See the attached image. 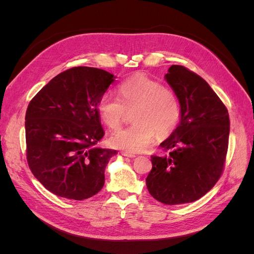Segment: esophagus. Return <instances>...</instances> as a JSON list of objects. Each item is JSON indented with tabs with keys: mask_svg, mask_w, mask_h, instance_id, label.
<instances>
[{
	"mask_svg": "<svg viewBox=\"0 0 254 254\" xmlns=\"http://www.w3.org/2000/svg\"><path fill=\"white\" fill-rule=\"evenodd\" d=\"M122 155L124 157H127V158H135V155H132V153H129V152H126V151H123Z\"/></svg>",
	"mask_w": 254,
	"mask_h": 254,
	"instance_id": "1",
	"label": "esophagus"
}]
</instances>
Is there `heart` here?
<instances>
[{
    "instance_id": "heart-1",
    "label": "heart",
    "mask_w": 254,
    "mask_h": 254,
    "mask_svg": "<svg viewBox=\"0 0 254 254\" xmlns=\"http://www.w3.org/2000/svg\"><path fill=\"white\" fill-rule=\"evenodd\" d=\"M118 97L109 93L101 96L97 111L104 124L117 130L123 124L126 111H132L133 125L110 137L112 147L126 152L144 151L158 139H165L178 126L181 105L178 96L163 83L139 74L123 81Z\"/></svg>"
}]
</instances>
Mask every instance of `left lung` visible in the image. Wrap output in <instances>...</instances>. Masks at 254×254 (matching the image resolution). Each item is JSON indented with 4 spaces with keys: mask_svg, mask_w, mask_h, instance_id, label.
Wrapping results in <instances>:
<instances>
[{
    "mask_svg": "<svg viewBox=\"0 0 254 254\" xmlns=\"http://www.w3.org/2000/svg\"><path fill=\"white\" fill-rule=\"evenodd\" d=\"M165 80L179 98L181 118L160 144L168 152L151 156L146 186L158 201L174 205L198 200L220 178L230 120L226 106L199 75L176 64L168 68Z\"/></svg>",
    "mask_w": 254,
    "mask_h": 254,
    "instance_id": "obj_1",
    "label": "left lung"
}]
</instances>
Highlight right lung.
<instances>
[{
  "label": "right lung",
  "mask_w": 254,
  "mask_h": 254,
  "mask_svg": "<svg viewBox=\"0 0 254 254\" xmlns=\"http://www.w3.org/2000/svg\"><path fill=\"white\" fill-rule=\"evenodd\" d=\"M114 79L101 68L72 67L30 101L25 115L27 162L53 194L83 200L103 189L106 166L117 150L95 146L105 134L97 103Z\"/></svg>",
  "instance_id": "add662e5"
}]
</instances>
